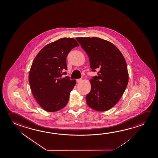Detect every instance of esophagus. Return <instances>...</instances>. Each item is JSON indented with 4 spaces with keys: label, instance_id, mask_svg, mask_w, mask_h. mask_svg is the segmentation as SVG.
<instances>
[{
    "label": "esophagus",
    "instance_id": "34e87169",
    "mask_svg": "<svg viewBox=\"0 0 158 158\" xmlns=\"http://www.w3.org/2000/svg\"><path fill=\"white\" fill-rule=\"evenodd\" d=\"M81 81H82V79H77V83H80Z\"/></svg>",
    "mask_w": 158,
    "mask_h": 158
}]
</instances>
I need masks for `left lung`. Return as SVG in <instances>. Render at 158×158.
Here are the masks:
<instances>
[{
  "label": "left lung",
  "mask_w": 158,
  "mask_h": 158,
  "mask_svg": "<svg viewBox=\"0 0 158 158\" xmlns=\"http://www.w3.org/2000/svg\"><path fill=\"white\" fill-rule=\"evenodd\" d=\"M87 53L92 71L98 75L90 79L91 89L87 94V105L96 111L105 112L117 104L129 82L125 59L109 41L96 37L76 38Z\"/></svg>",
  "instance_id": "obj_1"
}]
</instances>
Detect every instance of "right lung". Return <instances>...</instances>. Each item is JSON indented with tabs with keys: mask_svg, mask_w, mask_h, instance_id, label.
<instances>
[{
	"mask_svg": "<svg viewBox=\"0 0 158 158\" xmlns=\"http://www.w3.org/2000/svg\"><path fill=\"white\" fill-rule=\"evenodd\" d=\"M79 46L71 38H63L44 46L37 54L29 73V83L34 98L47 112H54L67 104L76 80L62 78L67 69L66 57Z\"/></svg>",
	"mask_w": 158,
	"mask_h": 158,
	"instance_id": "obj_1",
	"label": "right lung"
}]
</instances>
